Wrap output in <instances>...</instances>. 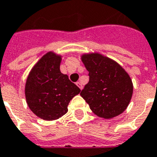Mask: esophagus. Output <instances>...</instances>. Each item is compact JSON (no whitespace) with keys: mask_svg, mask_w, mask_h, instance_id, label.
Masks as SVG:
<instances>
[{"mask_svg":"<svg viewBox=\"0 0 157 157\" xmlns=\"http://www.w3.org/2000/svg\"><path fill=\"white\" fill-rule=\"evenodd\" d=\"M76 84H77V86L79 87L80 89H81V90L82 89V84L81 83V82H76Z\"/></svg>","mask_w":157,"mask_h":157,"instance_id":"obj_1","label":"esophagus"}]
</instances>
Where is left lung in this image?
I'll return each instance as SVG.
<instances>
[{"label":"left lung","mask_w":157,"mask_h":157,"mask_svg":"<svg viewBox=\"0 0 157 157\" xmlns=\"http://www.w3.org/2000/svg\"><path fill=\"white\" fill-rule=\"evenodd\" d=\"M89 81L80 95L99 117L110 119L127 108L133 94L130 77L119 64L101 55L82 56Z\"/></svg>","instance_id":"1"}]
</instances>
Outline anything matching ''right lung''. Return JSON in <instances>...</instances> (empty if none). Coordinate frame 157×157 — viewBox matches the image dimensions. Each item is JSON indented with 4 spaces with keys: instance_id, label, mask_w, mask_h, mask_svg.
<instances>
[{
    "instance_id": "obj_1",
    "label": "right lung",
    "mask_w": 157,
    "mask_h": 157,
    "mask_svg": "<svg viewBox=\"0 0 157 157\" xmlns=\"http://www.w3.org/2000/svg\"><path fill=\"white\" fill-rule=\"evenodd\" d=\"M60 56L49 52L29 74L25 96L30 110L45 120L59 119L68 111L70 100L81 90L59 70Z\"/></svg>"
}]
</instances>
